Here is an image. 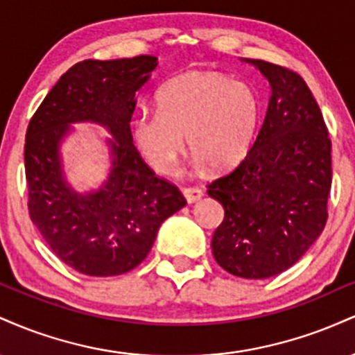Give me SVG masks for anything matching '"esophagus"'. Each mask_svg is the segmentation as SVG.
<instances>
[{
	"label": "esophagus",
	"mask_w": 355,
	"mask_h": 355,
	"mask_svg": "<svg viewBox=\"0 0 355 355\" xmlns=\"http://www.w3.org/2000/svg\"><path fill=\"white\" fill-rule=\"evenodd\" d=\"M183 197H185L187 203H195L198 202L203 197V191L200 189H183Z\"/></svg>",
	"instance_id": "obj_1"
}]
</instances>
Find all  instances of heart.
<instances>
[{"mask_svg": "<svg viewBox=\"0 0 355 355\" xmlns=\"http://www.w3.org/2000/svg\"><path fill=\"white\" fill-rule=\"evenodd\" d=\"M158 108L141 110L133 118V140L152 168L172 172L189 145L193 165L215 172L234 168L250 152L262 101L245 81L217 71H190L158 92Z\"/></svg>", "mask_w": 355, "mask_h": 355, "instance_id": "b5f03b06", "label": "heart"}]
</instances>
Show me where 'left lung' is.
<instances>
[{"label": "left lung", "instance_id": "8db88e82", "mask_svg": "<svg viewBox=\"0 0 355 355\" xmlns=\"http://www.w3.org/2000/svg\"><path fill=\"white\" fill-rule=\"evenodd\" d=\"M240 61L262 73L270 98L250 152L207 190L225 210L211 254L232 275L268 279L294 266L324 230L331 140L319 105L297 73L262 60Z\"/></svg>", "mask_w": 355, "mask_h": 355}]
</instances>
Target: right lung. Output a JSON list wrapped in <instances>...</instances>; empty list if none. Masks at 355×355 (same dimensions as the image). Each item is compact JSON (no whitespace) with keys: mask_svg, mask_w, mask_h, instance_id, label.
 I'll return each instance as SVG.
<instances>
[{"mask_svg":"<svg viewBox=\"0 0 355 355\" xmlns=\"http://www.w3.org/2000/svg\"><path fill=\"white\" fill-rule=\"evenodd\" d=\"M157 56L85 60L71 67L36 110L26 132L24 168L31 222L60 260L76 272L112 277L140 266L158 229L185 207L172 183L155 177L133 145L137 92L152 78ZM105 128L107 178L76 191L67 180L62 145L73 124Z\"/></svg>","mask_w":355,"mask_h":355,"instance_id":"obj_1","label":"right lung"}]
</instances>
